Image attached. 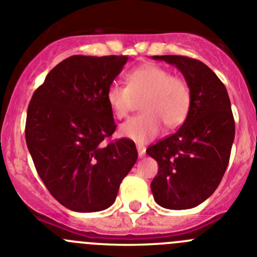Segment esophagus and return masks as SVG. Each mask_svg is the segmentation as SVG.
<instances>
[{
    "mask_svg": "<svg viewBox=\"0 0 257 257\" xmlns=\"http://www.w3.org/2000/svg\"><path fill=\"white\" fill-rule=\"evenodd\" d=\"M136 149H138V154H139V158H143L145 157V147L142 144L136 145Z\"/></svg>",
    "mask_w": 257,
    "mask_h": 257,
    "instance_id": "esophagus-1",
    "label": "esophagus"
}]
</instances>
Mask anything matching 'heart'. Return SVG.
Wrapping results in <instances>:
<instances>
[{"label": "heart", "mask_w": 257, "mask_h": 257, "mask_svg": "<svg viewBox=\"0 0 257 257\" xmlns=\"http://www.w3.org/2000/svg\"><path fill=\"white\" fill-rule=\"evenodd\" d=\"M105 99L113 115L123 119L142 99L143 112L123 123L119 133L124 138L145 143L156 138L163 123L176 128L184 123L192 105V91L187 81L171 76L169 70L156 64H144L128 72L126 86L109 85Z\"/></svg>", "instance_id": "obj_1"}]
</instances>
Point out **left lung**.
<instances>
[{
    "mask_svg": "<svg viewBox=\"0 0 257 257\" xmlns=\"http://www.w3.org/2000/svg\"><path fill=\"white\" fill-rule=\"evenodd\" d=\"M183 73L192 91L189 114L172 135L147 149L158 163L151 184L154 201L169 210L201 205L219 187L229 163L235 124L225 86L197 59L152 56Z\"/></svg>",
    "mask_w": 257,
    "mask_h": 257,
    "instance_id": "obj_1",
    "label": "left lung"
}]
</instances>
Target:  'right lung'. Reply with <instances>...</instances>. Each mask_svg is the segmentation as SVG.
<instances>
[{
	"label": "right lung",
	"instance_id": "add662e5",
	"mask_svg": "<svg viewBox=\"0 0 257 257\" xmlns=\"http://www.w3.org/2000/svg\"><path fill=\"white\" fill-rule=\"evenodd\" d=\"M127 56L73 55L50 70L28 105L26 142L41 180L72 211L112 206L119 184L138 160L135 143L115 131L106 88Z\"/></svg>",
	"mask_w": 257,
	"mask_h": 257
}]
</instances>
